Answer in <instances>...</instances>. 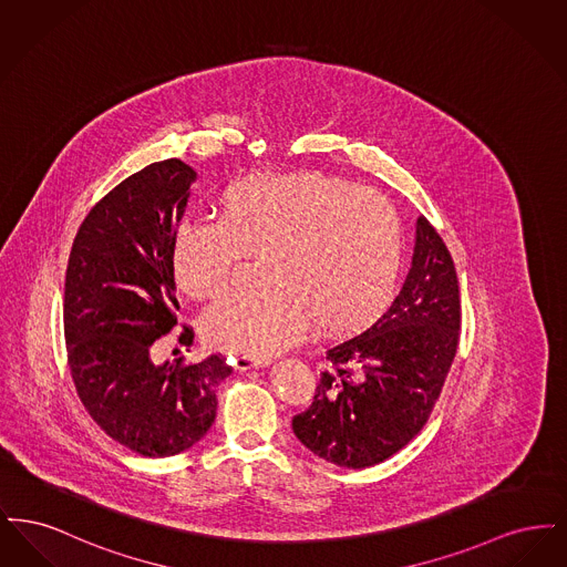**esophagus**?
I'll use <instances>...</instances> for the list:
<instances>
[{
	"label": "esophagus",
	"mask_w": 567,
	"mask_h": 567,
	"mask_svg": "<svg viewBox=\"0 0 567 567\" xmlns=\"http://www.w3.org/2000/svg\"><path fill=\"white\" fill-rule=\"evenodd\" d=\"M231 361H234V368L240 372L250 370V368H264L270 363L268 357H246V354H236V357H231Z\"/></svg>",
	"instance_id": "obj_1"
}]
</instances>
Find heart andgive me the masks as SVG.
Listing matches in <instances>:
<instances>
[{
	"label": "heart",
	"instance_id": "obj_1",
	"mask_svg": "<svg viewBox=\"0 0 567 567\" xmlns=\"http://www.w3.org/2000/svg\"><path fill=\"white\" fill-rule=\"evenodd\" d=\"M402 220L374 189L319 172L250 174L218 195V220H183L172 270L183 293L215 301L248 257L266 287L223 301L206 317L210 344L268 357L310 324L349 333L372 323L395 293Z\"/></svg>",
	"mask_w": 567,
	"mask_h": 567
}]
</instances>
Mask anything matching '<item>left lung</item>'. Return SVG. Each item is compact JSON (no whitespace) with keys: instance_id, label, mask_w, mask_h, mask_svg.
Listing matches in <instances>:
<instances>
[{"instance_id":"left-lung-1","label":"left lung","mask_w":567,"mask_h":567,"mask_svg":"<svg viewBox=\"0 0 567 567\" xmlns=\"http://www.w3.org/2000/svg\"><path fill=\"white\" fill-rule=\"evenodd\" d=\"M461 299L453 257L425 216L412 268L377 323L327 349L315 400L293 416L297 440L340 467H370L423 430L453 365Z\"/></svg>"}]
</instances>
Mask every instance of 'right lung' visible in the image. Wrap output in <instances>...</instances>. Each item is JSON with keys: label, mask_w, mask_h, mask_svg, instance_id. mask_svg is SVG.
Wrapping results in <instances>:
<instances>
[{"label": "right lung", "mask_w": 567, "mask_h": 567, "mask_svg": "<svg viewBox=\"0 0 567 567\" xmlns=\"http://www.w3.org/2000/svg\"><path fill=\"white\" fill-rule=\"evenodd\" d=\"M195 178L181 159L125 178L84 216L65 271L63 329L79 398L114 442L144 457L199 442L215 423V389L231 374L223 354L151 359L178 323L172 240ZM181 336L193 344L190 327Z\"/></svg>", "instance_id": "obj_1"}]
</instances>
